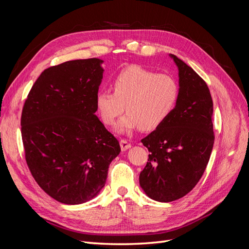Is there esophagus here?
Segmentation results:
<instances>
[{
	"label": "esophagus",
	"mask_w": 249,
	"mask_h": 249,
	"mask_svg": "<svg viewBox=\"0 0 249 249\" xmlns=\"http://www.w3.org/2000/svg\"><path fill=\"white\" fill-rule=\"evenodd\" d=\"M120 147H122V150L129 149L131 147V143L125 139H122L120 140Z\"/></svg>",
	"instance_id": "34e87169"
}]
</instances>
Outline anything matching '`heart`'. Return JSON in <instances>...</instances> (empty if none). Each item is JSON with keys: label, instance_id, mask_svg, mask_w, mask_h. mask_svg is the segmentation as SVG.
<instances>
[{"label": "heart", "instance_id": "1", "mask_svg": "<svg viewBox=\"0 0 249 249\" xmlns=\"http://www.w3.org/2000/svg\"><path fill=\"white\" fill-rule=\"evenodd\" d=\"M113 92L97 93L95 104L102 122L114 124L124 112L127 114L117 125L120 133H130L139 127L150 131L166 122L175 110L179 85L168 73H157L139 65L124 69L112 81Z\"/></svg>", "mask_w": 249, "mask_h": 249}]
</instances>
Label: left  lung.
<instances>
[{
	"label": "left lung",
	"mask_w": 249,
	"mask_h": 249,
	"mask_svg": "<svg viewBox=\"0 0 249 249\" xmlns=\"http://www.w3.org/2000/svg\"><path fill=\"white\" fill-rule=\"evenodd\" d=\"M178 69L179 97L166 122L141 142L149 155L139 183L148 197L169 202L196 186L214 144L213 101L207 83L170 55Z\"/></svg>",
	"instance_id": "1"
}]
</instances>
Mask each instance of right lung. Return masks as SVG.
<instances>
[{
	"mask_svg": "<svg viewBox=\"0 0 249 249\" xmlns=\"http://www.w3.org/2000/svg\"><path fill=\"white\" fill-rule=\"evenodd\" d=\"M102 63L80 59L44 70L22 108L28 167L44 192L66 205L96 196L120 153L118 140L95 115Z\"/></svg>",
	"mask_w": 249,
	"mask_h": 249,
	"instance_id": "add662e5",
	"label": "right lung"
}]
</instances>
